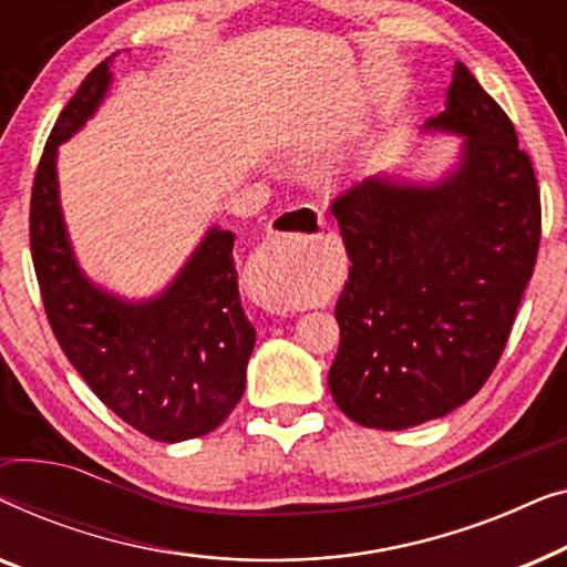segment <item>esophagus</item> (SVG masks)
I'll return each mask as SVG.
<instances>
[{"label": "esophagus", "instance_id": "esophagus-1", "mask_svg": "<svg viewBox=\"0 0 567 567\" xmlns=\"http://www.w3.org/2000/svg\"><path fill=\"white\" fill-rule=\"evenodd\" d=\"M324 227H328V221H324L320 208L312 204L291 206V208H286V212L278 214L274 237H270L268 243L252 255L250 262H247V268H245L247 289H250L252 299L258 301L260 307H266L268 312H274V315L291 312L281 293H276L274 289H270V284H274V278H276L274 239L276 237H293V235H315V231H322Z\"/></svg>", "mask_w": 567, "mask_h": 567}]
</instances>
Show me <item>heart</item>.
Returning <instances> with one entry per match:
<instances>
[{
	"instance_id": "b5f03b06",
	"label": "heart",
	"mask_w": 567,
	"mask_h": 567,
	"mask_svg": "<svg viewBox=\"0 0 567 567\" xmlns=\"http://www.w3.org/2000/svg\"><path fill=\"white\" fill-rule=\"evenodd\" d=\"M281 291H284V293H289V297H297V299L301 297V291H297V289H293V286H291V284H286V286H281Z\"/></svg>"
}]
</instances>
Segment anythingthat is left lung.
Returning <instances> with one entry per match:
<instances>
[{
    "label": "left lung",
    "mask_w": 567,
    "mask_h": 567,
    "mask_svg": "<svg viewBox=\"0 0 567 567\" xmlns=\"http://www.w3.org/2000/svg\"><path fill=\"white\" fill-rule=\"evenodd\" d=\"M464 136L439 185L369 177L332 198L348 260L328 386L367 429L400 431L452 413L493 374L542 237L539 185L506 111L456 61L446 111Z\"/></svg>",
    "instance_id": "1"
}]
</instances>
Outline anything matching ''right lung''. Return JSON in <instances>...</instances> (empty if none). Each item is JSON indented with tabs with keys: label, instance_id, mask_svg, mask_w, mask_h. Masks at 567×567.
<instances>
[{
	"label": "right lung",
	"instance_id": "add662e5",
	"mask_svg": "<svg viewBox=\"0 0 567 567\" xmlns=\"http://www.w3.org/2000/svg\"><path fill=\"white\" fill-rule=\"evenodd\" d=\"M113 56L84 76L53 123L30 193V252L51 330L72 367L131 429L175 444L219 429L235 410L255 328L239 305L231 231L208 229L169 289L138 305L100 291L74 262L59 208L56 146L105 97Z\"/></svg>",
	"mask_w": 567,
	"mask_h": 567
}]
</instances>
